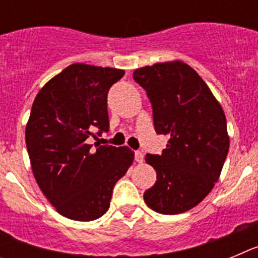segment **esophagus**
<instances>
[{
    "instance_id": "obj_1",
    "label": "esophagus",
    "mask_w": 258,
    "mask_h": 258,
    "mask_svg": "<svg viewBox=\"0 0 258 258\" xmlns=\"http://www.w3.org/2000/svg\"><path fill=\"white\" fill-rule=\"evenodd\" d=\"M134 157H136V161L137 163H143V160H145V156H143V154L141 151H136V154H134Z\"/></svg>"
}]
</instances>
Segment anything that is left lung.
Returning <instances> with one entry per match:
<instances>
[{
	"instance_id": "1",
	"label": "left lung",
	"mask_w": 258,
	"mask_h": 258,
	"mask_svg": "<svg viewBox=\"0 0 258 258\" xmlns=\"http://www.w3.org/2000/svg\"><path fill=\"white\" fill-rule=\"evenodd\" d=\"M133 79L149 97L157 134L169 137L161 155H146L156 182L146 204L161 214L197 207L218 181L229 152L225 112L206 81L181 60L137 68Z\"/></svg>"
}]
</instances>
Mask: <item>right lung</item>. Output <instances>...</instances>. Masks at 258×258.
Here are the masks:
<instances>
[{
  "mask_svg": "<svg viewBox=\"0 0 258 258\" xmlns=\"http://www.w3.org/2000/svg\"><path fill=\"white\" fill-rule=\"evenodd\" d=\"M124 70L75 63L45 84L32 104L26 145L32 172L61 216L93 221L109 208L116 182L134 160L127 146H97L108 131L107 94Z\"/></svg>",
  "mask_w": 258,
  "mask_h": 258,
  "instance_id": "1",
  "label": "right lung"
}]
</instances>
